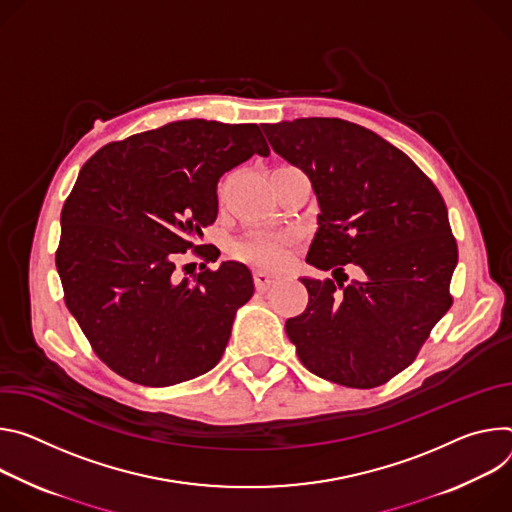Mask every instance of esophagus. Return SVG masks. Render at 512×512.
Here are the masks:
<instances>
[{"label":"esophagus","instance_id":"34e87169","mask_svg":"<svg viewBox=\"0 0 512 512\" xmlns=\"http://www.w3.org/2000/svg\"><path fill=\"white\" fill-rule=\"evenodd\" d=\"M274 274L266 272V270H254V282H256V289L258 291H268L274 285Z\"/></svg>","mask_w":512,"mask_h":512}]
</instances>
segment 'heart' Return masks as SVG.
<instances>
[{
	"mask_svg": "<svg viewBox=\"0 0 512 512\" xmlns=\"http://www.w3.org/2000/svg\"><path fill=\"white\" fill-rule=\"evenodd\" d=\"M238 256L262 268H280L289 258V242L280 236H256L236 248Z\"/></svg>",
	"mask_w": 512,
	"mask_h": 512,
	"instance_id": "obj_1",
	"label": "heart"
}]
</instances>
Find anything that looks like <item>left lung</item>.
<instances>
[{"instance_id": "8db88e82", "label": "left lung", "mask_w": 512, "mask_h": 512, "mask_svg": "<svg viewBox=\"0 0 512 512\" xmlns=\"http://www.w3.org/2000/svg\"><path fill=\"white\" fill-rule=\"evenodd\" d=\"M262 130L309 177L319 215L307 262L338 282L301 278L309 303L287 319V335L309 372L380 386L417 358L451 307L458 246L443 197L403 150L358 124L299 118ZM346 263L363 270L350 286L334 276Z\"/></svg>"}]
</instances>
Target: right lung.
Here are the masks:
<instances>
[{"label": "right lung", "instance_id": "obj_1", "mask_svg": "<svg viewBox=\"0 0 512 512\" xmlns=\"http://www.w3.org/2000/svg\"><path fill=\"white\" fill-rule=\"evenodd\" d=\"M252 154H270L256 124L181 120L111 142L81 168L56 270L67 309L116 374L170 386L221 360L236 309L254 295L252 272L227 260L191 282L175 268L217 217L221 175Z\"/></svg>", "mask_w": 512, "mask_h": 512}]
</instances>
